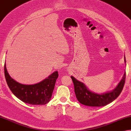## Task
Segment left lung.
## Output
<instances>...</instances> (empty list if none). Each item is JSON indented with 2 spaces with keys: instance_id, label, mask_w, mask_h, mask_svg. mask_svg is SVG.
<instances>
[{
  "instance_id": "left-lung-1",
  "label": "left lung",
  "mask_w": 131,
  "mask_h": 131,
  "mask_svg": "<svg viewBox=\"0 0 131 131\" xmlns=\"http://www.w3.org/2000/svg\"><path fill=\"white\" fill-rule=\"evenodd\" d=\"M124 62L126 63L124 57ZM74 84V93L79 102L88 106L101 107L108 105L113 102L121 94L125 81V72L121 81L113 90L110 92L98 94L92 92L83 82L77 80L73 76H71Z\"/></svg>"
}]
</instances>
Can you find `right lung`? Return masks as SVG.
Listing matches in <instances>:
<instances>
[{
	"label": "right lung",
	"mask_w": 131,
	"mask_h": 131,
	"mask_svg": "<svg viewBox=\"0 0 131 131\" xmlns=\"http://www.w3.org/2000/svg\"><path fill=\"white\" fill-rule=\"evenodd\" d=\"M4 74L8 86L12 93L23 102L34 105H46L49 102L54 89L58 71H55L47 78L35 84L19 83L9 76L4 63Z\"/></svg>",
	"instance_id": "1"
}]
</instances>
